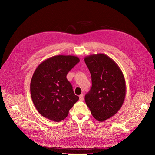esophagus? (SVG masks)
Instances as JSON below:
<instances>
[{"label":"esophagus","mask_w":155,"mask_h":155,"mask_svg":"<svg viewBox=\"0 0 155 155\" xmlns=\"http://www.w3.org/2000/svg\"><path fill=\"white\" fill-rule=\"evenodd\" d=\"M84 95L83 94H81V95L79 96V99H80V101H84Z\"/></svg>","instance_id":"obj_1"}]
</instances>
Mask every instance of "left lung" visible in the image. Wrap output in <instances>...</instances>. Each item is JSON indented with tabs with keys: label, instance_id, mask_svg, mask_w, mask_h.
<instances>
[{
	"label": "left lung",
	"instance_id": "obj_1",
	"mask_svg": "<svg viewBox=\"0 0 155 155\" xmlns=\"http://www.w3.org/2000/svg\"><path fill=\"white\" fill-rule=\"evenodd\" d=\"M84 60L92 84L85 101L93 117L102 122L114 116L124 103V77L117 63L106 54H91Z\"/></svg>",
	"mask_w": 155,
	"mask_h": 155
}]
</instances>
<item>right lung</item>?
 <instances>
[{"label": "right lung", "instance_id": "add662e5", "mask_svg": "<svg viewBox=\"0 0 155 155\" xmlns=\"http://www.w3.org/2000/svg\"><path fill=\"white\" fill-rule=\"evenodd\" d=\"M80 61L72 55H56L41 63L32 77L30 90L41 115L53 121L66 118L79 97L75 95L67 73Z\"/></svg>", "mask_w": 155, "mask_h": 155}]
</instances>
